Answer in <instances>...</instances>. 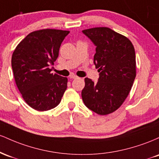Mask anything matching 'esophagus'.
<instances>
[{
	"mask_svg": "<svg viewBox=\"0 0 159 159\" xmlns=\"http://www.w3.org/2000/svg\"><path fill=\"white\" fill-rule=\"evenodd\" d=\"M78 78V76H76L75 75H74V74H71L70 76H69V78H70V79H75V78Z\"/></svg>",
	"mask_w": 159,
	"mask_h": 159,
	"instance_id": "esophagus-1",
	"label": "esophagus"
}]
</instances>
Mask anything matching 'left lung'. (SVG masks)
Returning <instances> with one entry per match:
<instances>
[{
	"instance_id": "obj_1",
	"label": "left lung",
	"mask_w": 159,
	"mask_h": 159,
	"mask_svg": "<svg viewBox=\"0 0 159 159\" xmlns=\"http://www.w3.org/2000/svg\"><path fill=\"white\" fill-rule=\"evenodd\" d=\"M82 32L96 47L93 63L99 72L96 83L85 78L82 99L96 114H111L121 106L134 83V48L128 38L108 27H94Z\"/></svg>"
}]
</instances>
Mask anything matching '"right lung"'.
I'll return each mask as SVG.
<instances>
[{
  "label": "right lung",
  "mask_w": 159,
  "mask_h": 159,
  "mask_svg": "<svg viewBox=\"0 0 159 159\" xmlns=\"http://www.w3.org/2000/svg\"><path fill=\"white\" fill-rule=\"evenodd\" d=\"M69 31L44 29L29 34L17 45L12 56L14 78L26 103L44 111L59 105L68 79L51 73L49 66L59 55L62 42Z\"/></svg>",
  "instance_id": "1"
}]
</instances>
